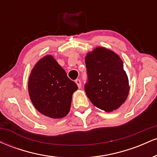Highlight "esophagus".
<instances>
[{
  "label": "esophagus",
  "instance_id": "1",
  "mask_svg": "<svg viewBox=\"0 0 157 157\" xmlns=\"http://www.w3.org/2000/svg\"><path fill=\"white\" fill-rule=\"evenodd\" d=\"M75 82H76L77 86H78V88H80L81 87V81L79 80V79H77L76 80H75Z\"/></svg>",
  "mask_w": 157,
  "mask_h": 157
}]
</instances>
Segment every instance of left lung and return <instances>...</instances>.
<instances>
[{
  "mask_svg": "<svg viewBox=\"0 0 157 157\" xmlns=\"http://www.w3.org/2000/svg\"><path fill=\"white\" fill-rule=\"evenodd\" d=\"M89 81L85 91L98 109L111 112L120 108L128 96V78L123 61L112 50L98 46L85 57Z\"/></svg>",
  "mask_w": 157,
  "mask_h": 157,
  "instance_id": "left-lung-1",
  "label": "left lung"
}]
</instances>
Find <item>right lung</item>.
<instances>
[{"label":"right lung","instance_id":"1","mask_svg":"<svg viewBox=\"0 0 157 157\" xmlns=\"http://www.w3.org/2000/svg\"><path fill=\"white\" fill-rule=\"evenodd\" d=\"M77 89L51 55L37 61L29 77L28 91L32 104L40 113L52 119L68 114L73 93Z\"/></svg>","mask_w":157,"mask_h":157}]
</instances>
